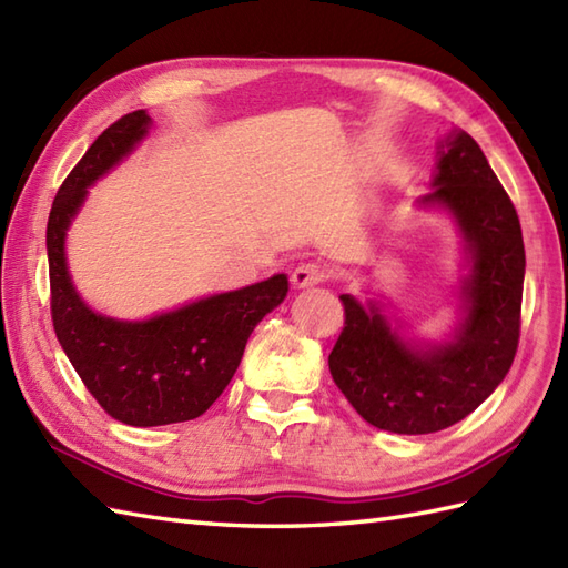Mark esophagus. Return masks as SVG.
I'll use <instances>...</instances> for the list:
<instances>
[{
  "instance_id": "obj_1",
  "label": "esophagus",
  "mask_w": 568,
  "mask_h": 568,
  "mask_svg": "<svg viewBox=\"0 0 568 568\" xmlns=\"http://www.w3.org/2000/svg\"><path fill=\"white\" fill-rule=\"evenodd\" d=\"M327 281V268L320 263H300L293 271V285L295 287H312Z\"/></svg>"
}]
</instances>
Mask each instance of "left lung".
Returning a JSON list of instances; mask_svg holds the SVG:
<instances>
[{
	"label": "left lung",
	"instance_id": "left-lung-1",
	"mask_svg": "<svg viewBox=\"0 0 568 568\" xmlns=\"http://www.w3.org/2000/svg\"><path fill=\"white\" fill-rule=\"evenodd\" d=\"M434 187L422 204L449 210L468 244L470 275L454 342L415 346L393 332L378 307L342 295L344 329L329 371L368 425L432 434L456 425L498 388L520 342L525 244L515 204L466 131L442 146Z\"/></svg>",
	"mask_w": 568,
	"mask_h": 568
}]
</instances>
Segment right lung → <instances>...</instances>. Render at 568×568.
Instances as JSON below:
<instances>
[{
	"label": "right lung",
	"instance_id": "1",
	"mask_svg": "<svg viewBox=\"0 0 568 568\" xmlns=\"http://www.w3.org/2000/svg\"><path fill=\"white\" fill-rule=\"evenodd\" d=\"M151 116L136 110L104 129L63 180L45 229L53 329L84 388L106 415L131 427L195 419L236 373L253 327L287 295V277L165 312L146 322L102 317L70 283L65 232L88 187L146 136Z\"/></svg>",
	"mask_w": 568,
	"mask_h": 568
}]
</instances>
